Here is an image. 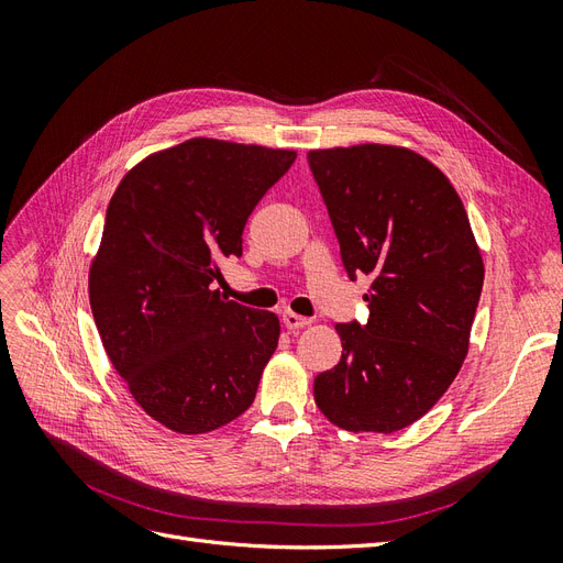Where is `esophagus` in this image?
<instances>
[{"label":"esophagus","mask_w":563,"mask_h":563,"mask_svg":"<svg viewBox=\"0 0 563 563\" xmlns=\"http://www.w3.org/2000/svg\"><path fill=\"white\" fill-rule=\"evenodd\" d=\"M310 321H312V319H308V317H300V314H296V312H284V314H282V323H284V327H286L288 331H296V329H302V327H310Z\"/></svg>","instance_id":"34e87169"}]
</instances>
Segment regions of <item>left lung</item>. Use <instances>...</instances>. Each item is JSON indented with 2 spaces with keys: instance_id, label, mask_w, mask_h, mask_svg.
<instances>
[{
  "instance_id": "1",
  "label": "left lung",
  "mask_w": 563,
  "mask_h": 563,
  "mask_svg": "<svg viewBox=\"0 0 563 563\" xmlns=\"http://www.w3.org/2000/svg\"><path fill=\"white\" fill-rule=\"evenodd\" d=\"M347 277H373L366 323H335L343 356L314 378L319 411L347 432L422 418L463 366L484 263L449 178L397 145L310 150Z\"/></svg>"
}]
</instances>
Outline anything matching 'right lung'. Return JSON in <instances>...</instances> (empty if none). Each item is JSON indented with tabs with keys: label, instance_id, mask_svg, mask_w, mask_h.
<instances>
[{
	"label": "right lung",
	"instance_id": "right-lung-1",
	"mask_svg": "<svg viewBox=\"0 0 563 563\" xmlns=\"http://www.w3.org/2000/svg\"><path fill=\"white\" fill-rule=\"evenodd\" d=\"M294 162V150L190 139L135 164L110 199L91 312L131 397L168 430H218L255 399L279 319L228 300L213 282Z\"/></svg>",
	"mask_w": 563,
	"mask_h": 563
}]
</instances>
